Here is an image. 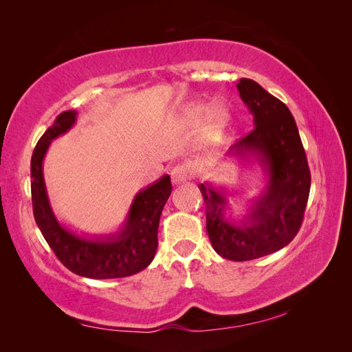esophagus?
<instances>
[{
    "label": "esophagus",
    "instance_id": "34e87169",
    "mask_svg": "<svg viewBox=\"0 0 352 352\" xmlns=\"http://www.w3.org/2000/svg\"><path fill=\"white\" fill-rule=\"evenodd\" d=\"M170 176H172V182L175 185H179V184H184L185 180L189 177V170H188V166L186 164H176L172 172H170Z\"/></svg>",
    "mask_w": 352,
    "mask_h": 352
}]
</instances>
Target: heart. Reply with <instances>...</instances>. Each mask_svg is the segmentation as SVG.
I'll use <instances>...</instances> for the list:
<instances>
[{
    "label": "heart",
    "mask_w": 352,
    "mask_h": 352,
    "mask_svg": "<svg viewBox=\"0 0 352 352\" xmlns=\"http://www.w3.org/2000/svg\"><path fill=\"white\" fill-rule=\"evenodd\" d=\"M204 111V104L202 102H194L189 104L185 109V120L189 124H194L199 116ZM230 122V111L228 105L221 101L211 102L210 107L206 111L204 124H202L201 136H199V145L202 148H212L216 146L220 141L221 135L225 133L226 127Z\"/></svg>",
    "instance_id": "obj_1"
}]
</instances>
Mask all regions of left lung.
Masks as SVG:
<instances>
[{"label":"left lung","instance_id":"1","mask_svg":"<svg viewBox=\"0 0 352 352\" xmlns=\"http://www.w3.org/2000/svg\"><path fill=\"white\" fill-rule=\"evenodd\" d=\"M236 88L254 119V129L229 153L254 157L269 175L264 194L252 201L248 214L230 221L225 190L198 185L206 202L207 233L223 258L248 261L282 250L300 230L310 195L311 175L294 116L260 85L242 78Z\"/></svg>","mask_w":352,"mask_h":352}]
</instances>
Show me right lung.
<instances>
[{
	"label": "right lung",
	"mask_w": 352,
	"mask_h": 352,
	"mask_svg": "<svg viewBox=\"0 0 352 352\" xmlns=\"http://www.w3.org/2000/svg\"><path fill=\"white\" fill-rule=\"evenodd\" d=\"M74 122V110L58 114L32 154L30 190L36 225L57 258L73 273L89 279H117L136 274L148 267L155 255L160 216L172 194L170 176H163L136 194L124 228L119 233L94 239L74 235L60 225L52 212L42 173V162L51 141L66 133Z\"/></svg>",
	"instance_id": "right-lung-1"
}]
</instances>
